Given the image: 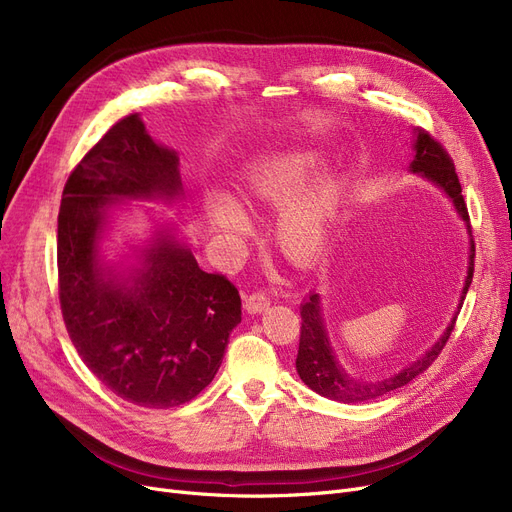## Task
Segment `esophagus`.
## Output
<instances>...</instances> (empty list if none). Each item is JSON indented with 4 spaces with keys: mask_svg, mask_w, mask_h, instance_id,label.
Listing matches in <instances>:
<instances>
[{
    "mask_svg": "<svg viewBox=\"0 0 512 512\" xmlns=\"http://www.w3.org/2000/svg\"><path fill=\"white\" fill-rule=\"evenodd\" d=\"M267 307H270V297H267V294H265L263 290H255V292H251L249 297L245 299V309H247L249 313H261V311H265Z\"/></svg>",
    "mask_w": 512,
    "mask_h": 512,
    "instance_id": "esophagus-1",
    "label": "esophagus"
}]
</instances>
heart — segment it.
Segmentation results:
<instances>
[{
    "label": "heart",
    "mask_w": 512,
    "mask_h": 512,
    "mask_svg": "<svg viewBox=\"0 0 512 512\" xmlns=\"http://www.w3.org/2000/svg\"><path fill=\"white\" fill-rule=\"evenodd\" d=\"M319 159L309 153H294L267 161L249 174L247 199L257 207H282L276 224L278 249L290 261L307 265L324 253L340 209V184L321 178ZM209 226L230 242H242L249 232V218L236 201L213 195L207 201Z\"/></svg>",
    "instance_id": "b5f03b06"
}]
</instances>
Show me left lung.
Listing matches in <instances>:
<instances>
[{
    "mask_svg": "<svg viewBox=\"0 0 512 512\" xmlns=\"http://www.w3.org/2000/svg\"><path fill=\"white\" fill-rule=\"evenodd\" d=\"M415 157L411 161V172L421 174L429 182H434L438 188L448 195L452 201L456 213L461 215L467 232H469V265H467V278L465 286L461 290V303L454 311V317L448 324L446 332L438 338V342L427 348L425 355H421L417 361L407 365L405 369H400L394 375H386V378L380 380H359L353 378L351 373H346L344 367L338 363L324 324V313H321V299L317 292H311L309 299L301 305V340H299V355H297V371L301 375V380L317 394L326 396L336 402H367L373 398H380L392 390H398L402 386H407L413 382L419 373H423L429 365H432L438 355L442 353V348L446 346L454 324H456V315H459L463 301L467 297V290L473 280V259H475V242L471 234V222H469V211L467 203L463 199V188L459 182V176L454 172V164L448 155V151L423 128H415Z\"/></svg>",
    "mask_w": 512,
    "mask_h": 512,
    "instance_id": "1",
    "label": "left lung"
}]
</instances>
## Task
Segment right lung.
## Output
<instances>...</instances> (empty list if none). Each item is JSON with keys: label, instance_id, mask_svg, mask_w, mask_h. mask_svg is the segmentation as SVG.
<instances>
[{"label": "right lung", "instance_id": "1", "mask_svg": "<svg viewBox=\"0 0 512 512\" xmlns=\"http://www.w3.org/2000/svg\"><path fill=\"white\" fill-rule=\"evenodd\" d=\"M180 195L176 151L157 145L141 118L130 114L72 170L58 215L68 336L105 388L145 409L180 407L209 386L240 324L236 286L203 272L172 232H157L126 274L101 257L114 203Z\"/></svg>", "mask_w": 512, "mask_h": 512}]
</instances>
